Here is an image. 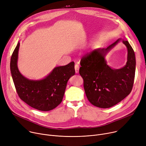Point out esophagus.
Returning <instances> with one entry per match:
<instances>
[{
	"mask_svg": "<svg viewBox=\"0 0 146 146\" xmlns=\"http://www.w3.org/2000/svg\"><path fill=\"white\" fill-rule=\"evenodd\" d=\"M74 69H75V71H76V73H78L79 72V65L77 64H76L74 66Z\"/></svg>",
	"mask_w": 146,
	"mask_h": 146,
	"instance_id": "obj_1",
	"label": "esophagus"
}]
</instances>
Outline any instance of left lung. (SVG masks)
Wrapping results in <instances>:
<instances>
[{
	"mask_svg": "<svg viewBox=\"0 0 146 146\" xmlns=\"http://www.w3.org/2000/svg\"><path fill=\"white\" fill-rule=\"evenodd\" d=\"M121 40L128 50L126 65L113 70L107 64L106 54ZM79 73L84 80L87 99L95 106L109 108L125 98L131 92L135 75L134 51L128 41L118 39L106 48H98L83 56Z\"/></svg>",
	"mask_w": 146,
	"mask_h": 146,
	"instance_id": "left-lung-1",
	"label": "left lung"
}]
</instances>
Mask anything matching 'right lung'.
I'll return each mask as SVG.
<instances>
[{
  "label": "right lung",
  "mask_w": 146,
  "mask_h": 146,
  "mask_svg": "<svg viewBox=\"0 0 146 146\" xmlns=\"http://www.w3.org/2000/svg\"><path fill=\"white\" fill-rule=\"evenodd\" d=\"M19 42L11 57L10 70L17 92L24 102L40 111H50L62 101L69 79L74 75V62L55 67L45 78L29 80L18 70L17 61Z\"/></svg>",
  "instance_id": "obj_1"
}]
</instances>
